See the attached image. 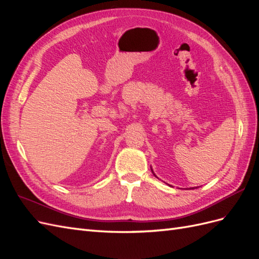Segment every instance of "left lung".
Masks as SVG:
<instances>
[{
  "label": "left lung",
  "instance_id": "8db88e82",
  "mask_svg": "<svg viewBox=\"0 0 259 259\" xmlns=\"http://www.w3.org/2000/svg\"><path fill=\"white\" fill-rule=\"evenodd\" d=\"M152 171H153V170H152Z\"/></svg>",
  "mask_w": 259,
  "mask_h": 259
}]
</instances>
